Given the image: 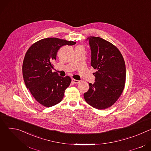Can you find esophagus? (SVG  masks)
Masks as SVG:
<instances>
[{
    "label": "esophagus",
    "instance_id": "1",
    "mask_svg": "<svg viewBox=\"0 0 151 151\" xmlns=\"http://www.w3.org/2000/svg\"><path fill=\"white\" fill-rule=\"evenodd\" d=\"M72 82H73V83H79V81H78V80H76V79H72Z\"/></svg>",
    "mask_w": 151,
    "mask_h": 151
}]
</instances>
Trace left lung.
<instances>
[{
    "label": "left lung",
    "mask_w": 151,
    "mask_h": 151,
    "mask_svg": "<svg viewBox=\"0 0 151 151\" xmlns=\"http://www.w3.org/2000/svg\"><path fill=\"white\" fill-rule=\"evenodd\" d=\"M91 65L96 69L93 84L83 94L85 100L97 109L112 106L119 98L124 89L126 69L119 50L112 43L100 37L90 36Z\"/></svg>",
    "instance_id": "1"
}]
</instances>
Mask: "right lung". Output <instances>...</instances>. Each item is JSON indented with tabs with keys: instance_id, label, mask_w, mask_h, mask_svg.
Listing matches in <instances>:
<instances>
[{
	"instance_id": "right-lung-1",
	"label": "right lung",
	"mask_w": 151,
	"mask_h": 151,
	"mask_svg": "<svg viewBox=\"0 0 151 151\" xmlns=\"http://www.w3.org/2000/svg\"><path fill=\"white\" fill-rule=\"evenodd\" d=\"M75 44L57 37L45 38L34 43L26 53L22 67L24 81L35 100L45 107L59 103L71 83L70 77L60 76L52 69L60 48Z\"/></svg>"
}]
</instances>
